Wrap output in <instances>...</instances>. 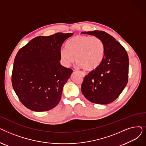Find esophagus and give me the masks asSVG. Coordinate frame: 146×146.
Returning a JSON list of instances; mask_svg holds the SVG:
<instances>
[{
    "label": "esophagus",
    "instance_id": "1",
    "mask_svg": "<svg viewBox=\"0 0 146 146\" xmlns=\"http://www.w3.org/2000/svg\"><path fill=\"white\" fill-rule=\"evenodd\" d=\"M79 73H80V74H82V76H85L86 75V73L85 72H84L79 71Z\"/></svg>",
    "mask_w": 146,
    "mask_h": 146
}]
</instances>
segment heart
Instances as JSON below:
<instances>
[{"mask_svg": "<svg viewBox=\"0 0 146 146\" xmlns=\"http://www.w3.org/2000/svg\"><path fill=\"white\" fill-rule=\"evenodd\" d=\"M60 54L64 66H70L76 60L79 67L88 71H93L102 63L105 45L97 36L79 35L67 42V48H61Z\"/></svg>", "mask_w": 146, "mask_h": 146, "instance_id": "obj_1", "label": "heart"}]
</instances>
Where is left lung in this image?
Segmentation results:
<instances>
[{"instance_id": "left-lung-1", "label": "left lung", "mask_w": 146, "mask_h": 146, "mask_svg": "<svg viewBox=\"0 0 146 146\" xmlns=\"http://www.w3.org/2000/svg\"><path fill=\"white\" fill-rule=\"evenodd\" d=\"M82 33L99 38L105 45V57L102 63L84 78L82 92L92 103L110 104L119 96L127 84L128 54L118 41L104 31H94Z\"/></svg>"}]
</instances>
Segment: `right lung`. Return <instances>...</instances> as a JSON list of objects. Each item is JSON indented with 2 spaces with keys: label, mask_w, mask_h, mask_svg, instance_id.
<instances>
[{
  "label": "right lung",
  "mask_w": 146,
  "mask_h": 146,
  "mask_svg": "<svg viewBox=\"0 0 146 146\" xmlns=\"http://www.w3.org/2000/svg\"><path fill=\"white\" fill-rule=\"evenodd\" d=\"M73 33L38 36L22 47L14 60L13 88L21 103L36 112L50 110L60 102L73 72L60 63V50Z\"/></svg>",
  "instance_id": "obj_1"
}]
</instances>
